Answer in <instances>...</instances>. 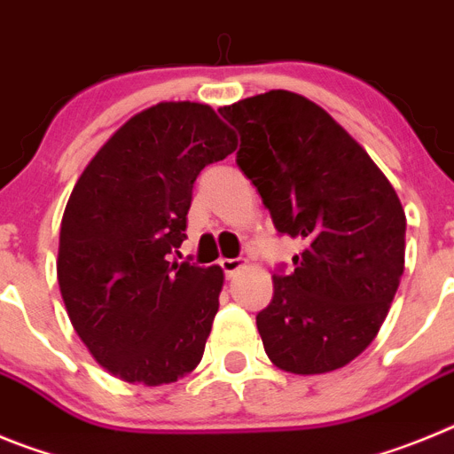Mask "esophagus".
Segmentation results:
<instances>
[{"label": "esophagus", "instance_id": "34e87169", "mask_svg": "<svg viewBox=\"0 0 454 454\" xmlns=\"http://www.w3.org/2000/svg\"><path fill=\"white\" fill-rule=\"evenodd\" d=\"M243 266H246V259H223L220 262V268H223L227 277H234Z\"/></svg>", "mask_w": 454, "mask_h": 454}]
</instances>
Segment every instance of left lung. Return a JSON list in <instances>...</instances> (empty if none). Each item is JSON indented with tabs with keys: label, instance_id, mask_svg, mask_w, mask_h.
I'll return each mask as SVG.
<instances>
[{
	"label": "left lung",
	"instance_id": "1",
	"mask_svg": "<svg viewBox=\"0 0 454 454\" xmlns=\"http://www.w3.org/2000/svg\"><path fill=\"white\" fill-rule=\"evenodd\" d=\"M239 131L236 163L275 230L302 243L256 314L266 355L295 375L343 368L375 339L404 270L398 195L327 111L288 90L218 108Z\"/></svg>",
	"mask_w": 454,
	"mask_h": 454
}]
</instances>
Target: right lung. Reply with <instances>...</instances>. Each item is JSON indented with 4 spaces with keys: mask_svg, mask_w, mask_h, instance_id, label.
Segmentation results:
<instances>
[{
    "mask_svg": "<svg viewBox=\"0 0 454 454\" xmlns=\"http://www.w3.org/2000/svg\"><path fill=\"white\" fill-rule=\"evenodd\" d=\"M234 150L211 106L161 102L127 120L72 188L59 286L79 339L124 382L161 387L202 362L224 275L170 254L198 175Z\"/></svg>",
    "mask_w": 454,
    "mask_h": 454,
    "instance_id": "obj_1",
    "label": "right lung"
}]
</instances>
